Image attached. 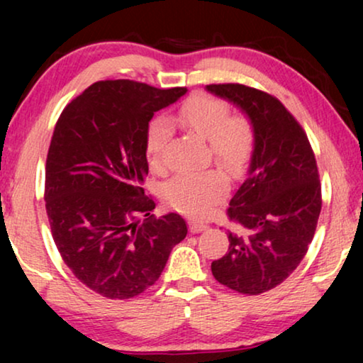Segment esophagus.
<instances>
[{"label":"esophagus","mask_w":363,"mask_h":363,"mask_svg":"<svg viewBox=\"0 0 363 363\" xmlns=\"http://www.w3.org/2000/svg\"><path fill=\"white\" fill-rule=\"evenodd\" d=\"M206 225L205 223H201V221H190V230H191V233H200V231H203V230H206Z\"/></svg>","instance_id":"34e87169"}]
</instances>
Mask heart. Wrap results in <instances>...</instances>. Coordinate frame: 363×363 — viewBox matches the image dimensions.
Returning a JSON list of instances; mask_svg holds the SVG:
<instances>
[{"mask_svg": "<svg viewBox=\"0 0 363 363\" xmlns=\"http://www.w3.org/2000/svg\"><path fill=\"white\" fill-rule=\"evenodd\" d=\"M177 122L208 142L213 160L233 178L246 173L255 155L256 133L245 116H230V106L223 99L195 94L182 104ZM170 128L167 121L155 117L145 130V153L153 170L163 168ZM228 178L218 168L182 173L165 185L163 196L175 210L191 216H205L228 193Z\"/></svg>", "mask_w": 363, "mask_h": 363, "instance_id": "b5f03b06", "label": "heart"}]
</instances>
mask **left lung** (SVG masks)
I'll use <instances>...</instances> for the list:
<instances>
[{
  "instance_id": "left-lung-1",
  "label": "left lung",
  "mask_w": 363,
  "mask_h": 363,
  "mask_svg": "<svg viewBox=\"0 0 363 363\" xmlns=\"http://www.w3.org/2000/svg\"><path fill=\"white\" fill-rule=\"evenodd\" d=\"M206 91L240 107L256 133L246 180L233 195L230 247L211 272L247 296L274 289L304 259L314 238L322 198L319 170L304 128L271 94L242 84H210Z\"/></svg>"
}]
</instances>
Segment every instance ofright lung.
I'll return each mask as SVG.
<instances>
[{"instance_id": "right-lung-1", "label": "right lung", "mask_w": 363, "mask_h": 363, "mask_svg": "<svg viewBox=\"0 0 363 363\" xmlns=\"http://www.w3.org/2000/svg\"><path fill=\"white\" fill-rule=\"evenodd\" d=\"M185 94L99 81L64 107L54 127L44 186L54 242L72 274L108 299H130L155 284L188 233L177 213L152 215L155 203L142 188L148 122Z\"/></svg>"}]
</instances>
